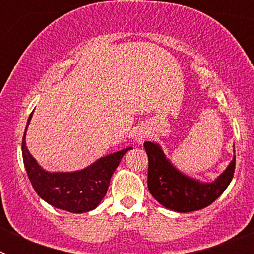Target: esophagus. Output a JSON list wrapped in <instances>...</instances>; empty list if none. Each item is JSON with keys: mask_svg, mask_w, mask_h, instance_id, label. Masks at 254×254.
I'll use <instances>...</instances> for the list:
<instances>
[{"mask_svg": "<svg viewBox=\"0 0 254 254\" xmlns=\"http://www.w3.org/2000/svg\"><path fill=\"white\" fill-rule=\"evenodd\" d=\"M133 138H134V141L138 143V145H141V143L145 142L147 138L146 129L143 128V127H138V128H136V131H134V133H133Z\"/></svg>", "mask_w": 254, "mask_h": 254, "instance_id": "1", "label": "esophagus"}]
</instances>
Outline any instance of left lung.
Here are the masks:
<instances>
[{"label": "left lung", "instance_id": "obj_1", "mask_svg": "<svg viewBox=\"0 0 254 254\" xmlns=\"http://www.w3.org/2000/svg\"><path fill=\"white\" fill-rule=\"evenodd\" d=\"M149 158L147 187L159 203L177 212H190L207 207L226 190L235 170V156L216 181L201 183L173 167L158 143H143Z\"/></svg>", "mask_w": 254, "mask_h": 254}]
</instances>
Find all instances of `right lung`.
I'll return each instance as SVG.
<instances>
[{
  "label": "right lung",
  "mask_w": 254,
  "mask_h": 254,
  "mask_svg": "<svg viewBox=\"0 0 254 254\" xmlns=\"http://www.w3.org/2000/svg\"><path fill=\"white\" fill-rule=\"evenodd\" d=\"M30 114L28 125L31 120ZM26 125V127H28ZM26 132V128H25ZM132 147L100 158L93 165L72 173H49L40 168L25 145L22 137V160L26 173L38 196L55 207L73 214L91 211L102 202L109 182L121 159Z\"/></svg>",
  "instance_id": "obj_1"
}]
</instances>
